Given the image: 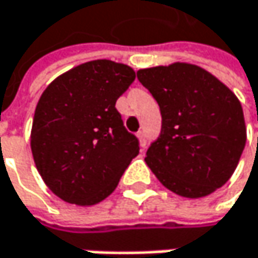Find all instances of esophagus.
Masks as SVG:
<instances>
[{
  "instance_id": "esophagus-1",
  "label": "esophagus",
  "mask_w": 258,
  "mask_h": 258,
  "mask_svg": "<svg viewBox=\"0 0 258 258\" xmlns=\"http://www.w3.org/2000/svg\"><path fill=\"white\" fill-rule=\"evenodd\" d=\"M137 137H139L140 146H142V148H146L148 139H146V134H145V131H139V133H137Z\"/></svg>"
}]
</instances>
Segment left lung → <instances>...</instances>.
I'll return each mask as SVG.
<instances>
[{"label":"left lung","instance_id":"left-lung-1","mask_svg":"<svg viewBox=\"0 0 258 258\" xmlns=\"http://www.w3.org/2000/svg\"><path fill=\"white\" fill-rule=\"evenodd\" d=\"M158 102L159 137L146 164L171 192L202 198L233 174L245 148L246 128L238 97L214 75L190 63L137 71Z\"/></svg>","mask_w":258,"mask_h":258}]
</instances>
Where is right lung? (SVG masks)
<instances>
[{
  "label": "right lung",
  "mask_w": 258,
  "mask_h": 258,
  "mask_svg": "<svg viewBox=\"0 0 258 258\" xmlns=\"http://www.w3.org/2000/svg\"><path fill=\"white\" fill-rule=\"evenodd\" d=\"M134 78L127 64L91 60L61 74L41 94L32 156L44 183L64 202L99 204L139 155V140L115 107Z\"/></svg>",
  "instance_id": "1"
}]
</instances>
